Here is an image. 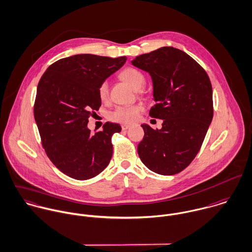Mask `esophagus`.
Instances as JSON below:
<instances>
[{"mask_svg":"<svg viewBox=\"0 0 252 252\" xmlns=\"http://www.w3.org/2000/svg\"><path fill=\"white\" fill-rule=\"evenodd\" d=\"M128 127H129L128 125H122V129L123 130H126Z\"/></svg>","mask_w":252,"mask_h":252,"instance_id":"1","label":"esophagus"}]
</instances>
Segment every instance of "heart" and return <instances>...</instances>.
<instances>
[{
    "mask_svg": "<svg viewBox=\"0 0 252 252\" xmlns=\"http://www.w3.org/2000/svg\"><path fill=\"white\" fill-rule=\"evenodd\" d=\"M120 77L130 88H132L135 91L141 90L146 83L144 74L141 71L131 67H128L123 70L122 73L120 74ZM98 94L101 100H105L108 98L109 86L107 82H103L99 86ZM140 110H141V107L139 105L118 107L110 114V119L114 122L121 123V124H132L133 122L136 121Z\"/></svg>",
    "mask_w": 252,
    "mask_h": 252,
    "instance_id": "b5f03b06",
    "label": "heart"
}]
</instances>
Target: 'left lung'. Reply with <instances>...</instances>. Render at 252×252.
Listing matches in <instances>:
<instances>
[{"label":"left lung","instance_id":"obj_1","mask_svg":"<svg viewBox=\"0 0 252 252\" xmlns=\"http://www.w3.org/2000/svg\"><path fill=\"white\" fill-rule=\"evenodd\" d=\"M131 64L150 74L156 105L149 115L163 120L160 129L141 126L139 158L158 174H176L195 158L212 121L210 80L196 60L172 47L139 55Z\"/></svg>","mask_w":252,"mask_h":252}]
</instances>
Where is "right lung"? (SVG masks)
I'll return each mask as SVG.
<instances>
[{
    "label": "right lung",
    "instance_id": "right-lung-1",
    "mask_svg": "<svg viewBox=\"0 0 252 252\" xmlns=\"http://www.w3.org/2000/svg\"><path fill=\"white\" fill-rule=\"evenodd\" d=\"M126 61V56L76 54L51 64L39 82L34 117L43 147L69 177L91 179L110 162L112 135L122 130L121 126L106 123L92 135L88 123L101 106L99 86Z\"/></svg>",
    "mask_w": 252,
    "mask_h": 252
}]
</instances>
